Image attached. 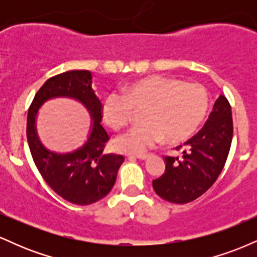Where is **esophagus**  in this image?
<instances>
[{
  "label": "esophagus",
  "mask_w": 257,
  "mask_h": 257,
  "mask_svg": "<svg viewBox=\"0 0 257 257\" xmlns=\"http://www.w3.org/2000/svg\"><path fill=\"white\" fill-rule=\"evenodd\" d=\"M138 159H141V161H145V159H147L150 157V155H147V153H145V155H137L135 156Z\"/></svg>",
  "instance_id": "obj_1"
}]
</instances>
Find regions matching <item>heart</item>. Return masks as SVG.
Returning <instances> with one entry per match:
<instances>
[{
  "instance_id": "heart-1",
  "label": "heart",
  "mask_w": 257,
  "mask_h": 257,
  "mask_svg": "<svg viewBox=\"0 0 257 257\" xmlns=\"http://www.w3.org/2000/svg\"><path fill=\"white\" fill-rule=\"evenodd\" d=\"M209 106L205 88L166 76H151L134 82L122 91H111L102 105V116L111 128L124 126L133 111L143 110L140 120L117 137L114 149L122 153L146 152L163 138L179 143L190 137L204 119Z\"/></svg>"
}]
</instances>
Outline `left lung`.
<instances>
[{
    "mask_svg": "<svg viewBox=\"0 0 257 257\" xmlns=\"http://www.w3.org/2000/svg\"><path fill=\"white\" fill-rule=\"evenodd\" d=\"M232 137L231 105L220 95L204 126L184 144L182 157H163L166 172L152 181L155 192L175 204L190 203L202 196L222 172Z\"/></svg>",
    "mask_w": 257,
    "mask_h": 257,
    "instance_id": "left-lung-1",
    "label": "left lung"
}]
</instances>
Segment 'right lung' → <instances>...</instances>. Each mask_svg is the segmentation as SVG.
Here are the masks:
<instances>
[{
    "instance_id": "add662e5",
    "label": "right lung",
    "mask_w": 257,
    "mask_h": 257,
    "mask_svg": "<svg viewBox=\"0 0 257 257\" xmlns=\"http://www.w3.org/2000/svg\"><path fill=\"white\" fill-rule=\"evenodd\" d=\"M58 96L81 101L93 118L85 145L65 155L48 152L36 133L38 108L44 101ZM101 118L102 105L91 88V73L88 70H72L47 79L29 107L26 138L32 159L49 187L72 204L88 205L104 198L113 187L117 172L124 162L123 156L104 151L110 137L100 124Z\"/></svg>"
}]
</instances>
